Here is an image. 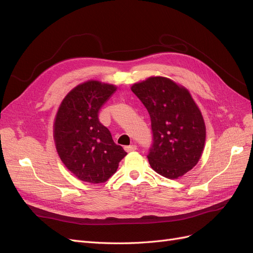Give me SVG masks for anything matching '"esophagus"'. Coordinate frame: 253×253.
<instances>
[{
  "label": "esophagus",
  "mask_w": 253,
  "mask_h": 253,
  "mask_svg": "<svg viewBox=\"0 0 253 253\" xmlns=\"http://www.w3.org/2000/svg\"><path fill=\"white\" fill-rule=\"evenodd\" d=\"M125 150H126V152H133V151L137 150V145H136V144L126 145V147H125Z\"/></svg>",
  "instance_id": "esophagus-1"
}]
</instances>
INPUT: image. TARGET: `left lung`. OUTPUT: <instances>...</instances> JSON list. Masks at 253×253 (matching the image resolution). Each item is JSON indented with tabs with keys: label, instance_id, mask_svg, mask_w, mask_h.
Returning <instances> with one entry per match:
<instances>
[{
	"label": "left lung",
	"instance_id": "left-lung-1",
	"mask_svg": "<svg viewBox=\"0 0 253 253\" xmlns=\"http://www.w3.org/2000/svg\"><path fill=\"white\" fill-rule=\"evenodd\" d=\"M131 89L151 117V168L170 179L185 175L201 159L206 141L205 121L192 96L166 77H150Z\"/></svg>",
	"mask_w": 253,
	"mask_h": 253
}]
</instances>
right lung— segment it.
<instances>
[{
	"label": "right lung",
	"instance_id": "obj_1",
	"mask_svg": "<svg viewBox=\"0 0 253 253\" xmlns=\"http://www.w3.org/2000/svg\"><path fill=\"white\" fill-rule=\"evenodd\" d=\"M116 88L88 80L74 87L59 106L53 124L56 149L64 166L82 181H106L126 155L98 119L99 110Z\"/></svg>",
	"mask_w": 253,
	"mask_h": 253
}]
</instances>
